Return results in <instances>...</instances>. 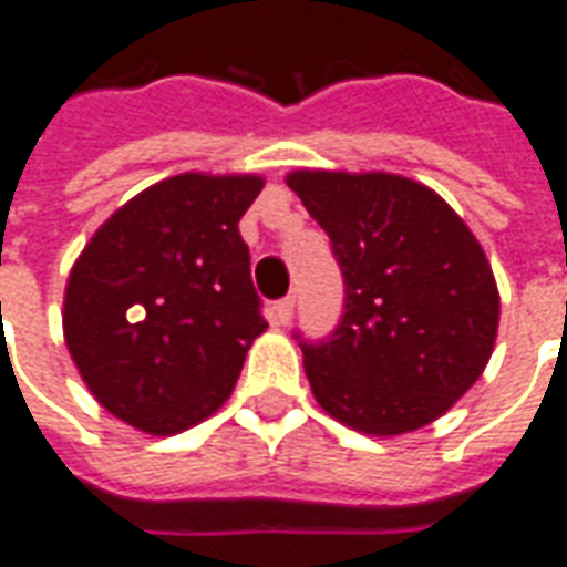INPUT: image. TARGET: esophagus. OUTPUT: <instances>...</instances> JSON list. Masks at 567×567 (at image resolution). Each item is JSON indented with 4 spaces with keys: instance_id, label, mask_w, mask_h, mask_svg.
<instances>
[{
    "instance_id": "34e87169",
    "label": "esophagus",
    "mask_w": 567,
    "mask_h": 567,
    "mask_svg": "<svg viewBox=\"0 0 567 567\" xmlns=\"http://www.w3.org/2000/svg\"><path fill=\"white\" fill-rule=\"evenodd\" d=\"M291 316H295V297H285V300H279V303L272 306V318H276L279 324H288Z\"/></svg>"
}]
</instances>
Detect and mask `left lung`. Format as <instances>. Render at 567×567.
<instances>
[{"label":"left lung","mask_w":567,"mask_h":567,"mask_svg":"<svg viewBox=\"0 0 567 567\" xmlns=\"http://www.w3.org/2000/svg\"><path fill=\"white\" fill-rule=\"evenodd\" d=\"M285 183L346 279L337 330L297 337L318 405L384 439L442 417L481 379L498 333V288L475 234L433 188L396 174L295 171Z\"/></svg>","instance_id":"8db88e82"}]
</instances>
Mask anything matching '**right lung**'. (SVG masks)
I'll list each match as a JSON object with an SVG mask.
<instances>
[{"label":"right lung","mask_w":567,"mask_h":567,"mask_svg":"<svg viewBox=\"0 0 567 567\" xmlns=\"http://www.w3.org/2000/svg\"><path fill=\"white\" fill-rule=\"evenodd\" d=\"M255 174H177L134 195L74 261L62 333L104 409L174 435L219 412L267 330L240 237Z\"/></svg>","instance_id":"add662e5"}]
</instances>
